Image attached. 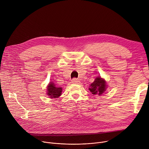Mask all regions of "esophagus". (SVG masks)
<instances>
[{"mask_svg":"<svg viewBox=\"0 0 149 149\" xmlns=\"http://www.w3.org/2000/svg\"><path fill=\"white\" fill-rule=\"evenodd\" d=\"M72 82L74 83V84H78L79 82V80L78 79H76V78H74L72 79Z\"/></svg>","mask_w":149,"mask_h":149,"instance_id":"esophagus-1","label":"esophagus"}]
</instances>
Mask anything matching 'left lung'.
Returning a JSON list of instances; mask_svg holds the SVG:
<instances>
[{
    "label": "left lung",
    "mask_w": 149,
    "mask_h": 149,
    "mask_svg": "<svg viewBox=\"0 0 149 149\" xmlns=\"http://www.w3.org/2000/svg\"><path fill=\"white\" fill-rule=\"evenodd\" d=\"M107 88V84L106 81L100 76H98L91 84L89 90L94 95H101L105 93Z\"/></svg>",
    "instance_id": "1"
}]
</instances>
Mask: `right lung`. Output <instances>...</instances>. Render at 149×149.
<instances>
[{
	"label": "right lung",
	"instance_id": "obj_1",
	"mask_svg": "<svg viewBox=\"0 0 149 149\" xmlns=\"http://www.w3.org/2000/svg\"><path fill=\"white\" fill-rule=\"evenodd\" d=\"M62 91V87H57L56 84L52 81L49 82L47 87V94L51 98H56L61 96Z\"/></svg>",
	"mask_w": 149,
	"mask_h": 149
}]
</instances>
